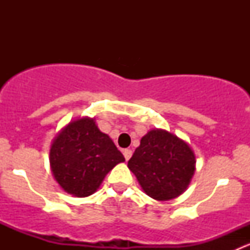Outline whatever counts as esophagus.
<instances>
[{"label": "esophagus", "mask_w": 250, "mask_h": 250, "mask_svg": "<svg viewBox=\"0 0 250 250\" xmlns=\"http://www.w3.org/2000/svg\"><path fill=\"white\" fill-rule=\"evenodd\" d=\"M123 155H125V161H128L130 157H132V150H129V148H125V150H123Z\"/></svg>", "instance_id": "34e87169"}]
</instances>
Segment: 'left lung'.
Instances as JSON below:
<instances>
[{
	"label": "left lung",
	"mask_w": 250,
	"mask_h": 250,
	"mask_svg": "<svg viewBox=\"0 0 250 250\" xmlns=\"http://www.w3.org/2000/svg\"><path fill=\"white\" fill-rule=\"evenodd\" d=\"M195 155L185 141L166 130L153 129L140 140L128 168L145 193L158 201L178 197L195 172Z\"/></svg>",
	"instance_id": "1"
}]
</instances>
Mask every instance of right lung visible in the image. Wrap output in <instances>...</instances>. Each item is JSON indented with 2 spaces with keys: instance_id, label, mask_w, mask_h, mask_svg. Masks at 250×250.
I'll return each mask as SVG.
<instances>
[{
  "instance_id": "right-lung-1",
  "label": "right lung",
  "mask_w": 250,
  "mask_h": 250,
  "mask_svg": "<svg viewBox=\"0 0 250 250\" xmlns=\"http://www.w3.org/2000/svg\"><path fill=\"white\" fill-rule=\"evenodd\" d=\"M50 167L60 186L70 195L87 197L97 191L105 175L125 157L93 118L70 123L50 147Z\"/></svg>"
}]
</instances>
